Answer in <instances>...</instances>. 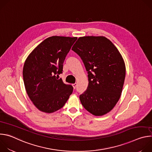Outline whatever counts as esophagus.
Returning <instances> with one entry per match:
<instances>
[{
  "label": "esophagus",
  "mask_w": 152,
  "mask_h": 152,
  "mask_svg": "<svg viewBox=\"0 0 152 152\" xmlns=\"http://www.w3.org/2000/svg\"><path fill=\"white\" fill-rule=\"evenodd\" d=\"M72 86H73V88H74V89H75V88H76V86H77V83H73V84H72Z\"/></svg>",
  "instance_id": "34e87169"
}]
</instances>
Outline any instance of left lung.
<instances>
[{
	"instance_id": "left-lung-1",
	"label": "left lung",
	"mask_w": 152,
	"mask_h": 152,
	"mask_svg": "<svg viewBox=\"0 0 152 152\" xmlns=\"http://www.w3.org/2000/svg\"><path fill=\"white\" fill-rule=\"evenodd\" d=\"M72 49L88 72L87 89L79 96L82 106L95 116L108 113L120 99L124 82L126 67L121 55L103 36L79 37Z\"/></svg>"
}]
</instances>
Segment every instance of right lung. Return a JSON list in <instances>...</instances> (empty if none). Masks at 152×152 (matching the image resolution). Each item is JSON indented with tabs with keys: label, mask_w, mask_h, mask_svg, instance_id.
<instances>
[{
	"label": "right lung",
	"mask_w": 152,
	"mask_h": 152,
	"mask_svg": "<svg viewBox=\"0 0 152 152\" xmlns=\"http://www.w3.org/2000/svg\"><path fill=\"white\" fill-rule=\"evenodd\" d=\"M77 37L52 36L42 41L29 55L23 69L26 93L38 110L54 113L64 106L73 92L56 75Z\"/></svg>",
	"instance_id": "1"
}]
</instances>
